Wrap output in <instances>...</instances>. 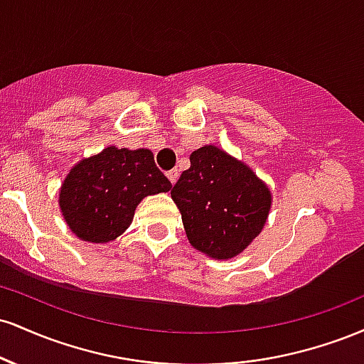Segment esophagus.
I'll return each instance as SVG.
<instances>
[{
    "label": "esophagus",
    "instance_id": "obj_1",
    "mask_svg": "<svg viewBox=\"0 0 364 364\" xmlns=\"http://www.w3.org/2000/svg\"><path fill=\"white\" fill-rule=\"evenodd\" d=\"M178 176H179L178 169H171V171H168V178H169V181L173 183V185L178 181Z\"/></svg>",
    "mask_w": 364,
    "mask_h": 364
}]
</instances>
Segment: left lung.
Instances as JSON below:
<instances>
[{"mask_svg":"<svg viewBox=\"0 0 364 364\" xmlns=\"http://www.w3.org/2000/svg\"><path fill=\"white\" fill-rule=\"evenodd\" d=\"M171 190L191 246L217 260L236 257L260 235L270 191L243 162L207 145L190 156Z\"/></svg>","mask_w":364,"mask_h":364,"instance_id":"obj_1","label":"left lung"}]
</instances>
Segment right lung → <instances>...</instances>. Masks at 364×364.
<instances>
[{
    "mask_svg": "<svg viewBox=\"0 0 364 364\" xmlns=\"http://www.w3.org/2000/svg\"><path fill=\"white\" fill-rule=\"evenodd\" d=\"M171 188L149 149L107 147L70 171L60 191V207L80 240L107 243L132 224L141 198Z\"/></svg>",
    "mask_w": 364,
    "mask_h": 364,
    "instance_id": "right-lung-1",
    "label": "right lung"
}]
</instances>
